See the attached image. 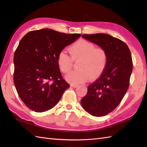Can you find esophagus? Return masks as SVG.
Listing matches in <instances>:
<instances>
[{
  "label": "esophagus",
  "mask_w": 147,
  "mask_h": 147,
  "mask_svg": "<svg viewBox=\"0 0 147 147\" xmlns=\"http://www.w3.org/2000/svg\"><path fill=\"white\" fill-rule=\"evenodd\" d=\"M78 86V85H77V84H71V86L73 87V88H76Z\"/></svg>",
  "instance_id": "obj_1"
}]
</instances>
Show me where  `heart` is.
Masks as SVG:
<instances>
[{
  "mask_svg": "<svg viewBox=\"0 0 147 147\" xmlns=\"http://www.w3.org/2000/svg\"><path fill=\"white\" fill-rule=\"evenodd\" d=\"M70 56L62 51L57 56V64L64 73L69 72L73 67V61L77 64L78 70L72 71L65 76L68 82L73 84L82 83L88 79L100 76L107 64L108 55L105 49L95 47L93 43L80 40L69 49Z\"/></svg>",
  "mask_w": 147,
  "mask_h": 147,
  "instance_id": "b5f03b06",
  "label": "heart"
}]
</instances>
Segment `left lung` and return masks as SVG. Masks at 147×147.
Masks as SVG:
<instances>
[{"instance_id":"obj_1","label":"left lung","mask_w":147,"mask_h":147,"mask_svg":"<svg viewBox=\"0 0 147 147\" xmlns=\"http://www.w3.org/2000/svg\"><path fill=\"white\" fill-rule=\"evenodd\" d=\"M107 52V64L95 82L88 86V92L81 100L82 107L94 116H104L120 104L129 88L133 70L131 54L124 42L105 33L83 35Z\"/></svg>"}]
</instances>
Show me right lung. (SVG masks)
Wrapping results in <instances>:
<instances>
[{"instance_id": "right-lung-1", "label": "right lung", "mask_w": 147, "mask_h": 147, "mask_svg": "<svg viewBox=\"0 0 147 147\" xmlns=\"http://www.w3.org/2000/svg\"><path fill=\"white\" fill-rule=\"evenodd\" d=\"M80 34H65L49 28L26 34L14 55V83L21 100L36 112L53 108L69 85L63 79L57 56Z\"/></svg>"}]
</instances>
